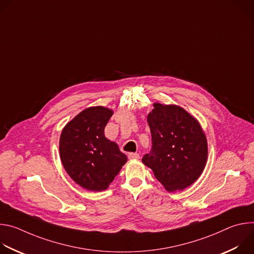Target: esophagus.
<instances>
[{"label": "esophagus", "instance_id": "1", "mask_svg": "<svg viewBox=\"0 0 254 254\" xmlns=\"http://www.w3.org/2000/svg\"><path fill=\"white\" fill-rule=\"evenodd\" d=\"M127 157L129 160H138L139 159V155L136 153H129Z\"/></svg>", "mask_w": 254, "mask_h": 254}]
</instances>
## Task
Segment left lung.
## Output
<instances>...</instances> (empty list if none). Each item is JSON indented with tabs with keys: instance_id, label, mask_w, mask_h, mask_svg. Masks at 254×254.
Listing matches in <instances>:
<instances>
[{
	"instance_id": "8db88e82",
	"label": "left lung",
	"mask_w": 254,
	"mask_h": 254,
	"mask_svg": "<svg viewBox=\"0 0 254 254\" xmlns=\"http://www.w3.org/2000/svg\"><path fill=\"white\" fill-rule=\"evenodd\" d=\"M148 124L152 150L143 156L142 163L169 192L192 185L208 156L207 138L199 122L181 106L155 102Z\"/></svg>"
}]
</instances>
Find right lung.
I'll return each mask as SVG.
<instances>
[{"instance_id": "add662e5", "label": "right lung", "mask_w": 254, "mask_h": 254, "mask_svg": "<svg viewBox=\"0 0 254 254\" xmlns=\"http://www.w3.org/2000/svg\"><path fill=\"white\" fill-rule=\"evenodd\" d=\"M113 115L107 107H88L71 120L60 135L59 153L65 171L89 191L106 190L127 161L118 144L104 136Z\"/></svg>"}]
</instances>
